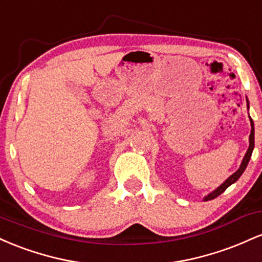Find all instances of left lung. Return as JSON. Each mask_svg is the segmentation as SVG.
<instances>
[{
    "mask_svg": "<svg viewBox=\"0 0 262 262\" xmlns=\"http://www.w3.org/2000/svg\"><path fill=\"white\" fill-rule=\"evenodd\" d=\"M246 103H248V110H249V107H250V106H249L248 98H246ZM249 118H250V124H251V132H250V135H249V148H248V150H246L245 156H244V159H243L242 164H240L239 169H237V170L235 171V172L233 173V175H230L229 177H228V179L225 180V181H224L223 183H222V185L219 186V187L215 188L214 191L210 192V193L207 194V196H204V197H203V201L214 200V198L218 197L219 194L223 193L225 189L229 187L230 185H233L234 182H236L237 180H239V177L243 175V172H244V171H245L246 166H248L249 160H250L251 154H252V150H254V146H255V129H254V122H252V119H251L250 116H249Z\"/></svg>",
    "mask_w": 262,
    "mask_h": 262,
    "instance_id": "1",
    "label": "left lung"
}]
</instances>
